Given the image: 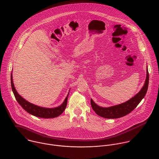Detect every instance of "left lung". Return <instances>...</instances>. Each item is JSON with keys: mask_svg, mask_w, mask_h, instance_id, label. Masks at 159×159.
Instances as JSON below:
<instances>
[{"mask_svg": "<svg viewBox=\"0 0 159 159\" xmlns=\"http://www.w3.org/2000/svg\"><path fill=\"white\" fill-rule=\"evenodd\" d=\"M149 85V72L147 67L146 70V78L144 86L141 90L130 99L128 100L126 102L108 107H103L99 106L95 102L91 99V106L96 114L106 119H117L122 117L129 113H130L133 110H134L141 101L144 98L148 91Z\"/></svg>", "mask_w": 159, "mask_h": 159, "instance_id": "1", "label": "left lung"}]
</instances>
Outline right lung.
Wrapping results in <instances>:
<instances>
[{"mask_svg":"<svg viewBox=\"0 0 159 159\" xmlns=\"http://www.w3.org/2000/svg\"><path fill=\"white\" fill-rule=\"evenodd\" d=\"M11 86L13 93L18 102L21 106V107L26 112H28L30 114L34 116L35 117L44 118V119H51V118L57 117L60 116L63 112L67 106V98H68L69 92L63 102L60 106L57 107H53V108H47V107H40V106H38L37 105L33 104L32 103L26 101L18 93L14 86L13 78H12V73H11Z\"/></svg>","mask_w":159,"mask_h":159,"instance_id":"right-lung-1","label":"right lung"}]
</instances>
